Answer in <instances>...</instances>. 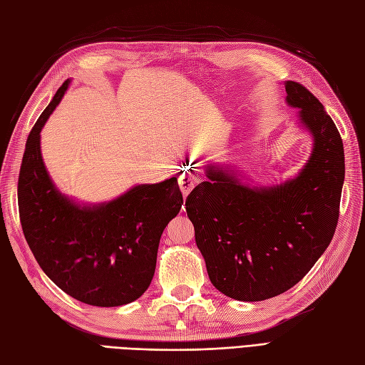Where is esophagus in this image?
I'll list each match as a JSON object with an SVG mask.
<instances>
[{
	"label": "esophagus",
	"instance_id": "34e87169",
	"mask_svg": "<svg viewBox=\"0 0 365 365\" xmlns=\"http://www.w3.org/2000/svg\"><path fill=\"white\" fill-rule=\"evenodd\" d=\"M178 184H180V189H181L182 195L187 196L193 190V187L198 184V178H196V176L192 173H182L178 178Z\"/></svg>",
	"mask_w": 365,
	"mask_h": 365
}]
</instances>
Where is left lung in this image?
I'll return each mask as SVG.
<instances>
[{
	"mask_svg": "<svg viewBox=\"0 0 365 365\" xmlns=\"http://www.w3.org/2000/svg\"><path fill=\"white\" fill-rule=\"evenodd\" d=\"M284 84L287 103L299 109L314 141L301 173L277 187L250 189L209 165V180L185 200L212 284L238 301H264L298 284L329 247L339 220L346 173L341 135L309 88Z\"/></svg>",
	"mask_w": 365,
	"mask_h": 365,
	"instance_id": "8db88e82",
	"label": "left lung"
}]
</instances>
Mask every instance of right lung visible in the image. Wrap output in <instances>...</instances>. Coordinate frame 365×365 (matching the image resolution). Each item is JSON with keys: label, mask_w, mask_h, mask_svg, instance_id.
Returning <instances> with one entry per match:
<instances>
[{"label": "right lung", "mask_w": 365, "mask_h": 365, "mask_svg": "<svg viewBox=\"0 0 365 365\" xmlns=\"http://www.w3.org/2000/svg\"><path fill=\"white\" fill-rule=\"evenodd\" d=\"M67 87L64 81L27 136L18 176L19 221L39 267L58 287L84 304L118 307L150 285L161 235L181 210L182 193L175 176L93 207L58 192L41 158L39 132Z\"/></svg>", "instance_id": "right-lung-1"}]
</instances>
